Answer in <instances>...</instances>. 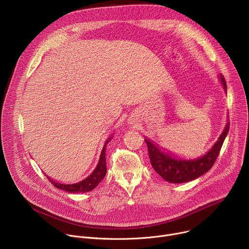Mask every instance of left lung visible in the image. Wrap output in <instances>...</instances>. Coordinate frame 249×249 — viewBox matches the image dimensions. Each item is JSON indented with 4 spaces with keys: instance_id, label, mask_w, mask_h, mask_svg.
Returning a JSON list of instances; mask_svg holds the SVG:
<instances>
[{
    "instance_id": "1",
    "label": "left lung",
    "mask_w": 249,
    "mask_h": 249,
    "mask_svg": "<svg viewBox=\"0 0 249 249\" xmlns=\"http://www.w3.org/2000/svg\"><path fill=\"white\" fill-rule=\"evenodd\" d=\"M220 79L224 89L227 91V84L222 75ZM229 129L230 122L227 123L223 133L212 149L206 155L194 160H177L174 156L161 151L151 140L146 139L151 164L164 180L170 183H183L194 180L210 170L215 163Z\"/></svg>"
}]
</instances>
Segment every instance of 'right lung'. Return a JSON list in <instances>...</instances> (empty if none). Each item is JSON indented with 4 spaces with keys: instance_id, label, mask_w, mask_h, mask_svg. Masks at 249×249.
<instances>
[{
    "instance_id": "obj_1",
    "label": "right lung",
    "mask_w": 249,
    "mask_h": 249,
    "mask_svg": "<svg viewBox=\"0 0 249 249\" xmlns=\"http://www.w3.org/2000/svg\"><path fill=\"white\" fill-rule=\"evenodd\" d=\"M112 137L108 138V140L105 142V145L102 149L100 158H99V161L95 167V169L92 171V173L88 176L87 178H85L84 180L78 182V183H73V184H62L59 183L53 179H51V177L47 176L48 180L56 187L59 188L61 190H64L66 192L69 193H85V192H89L93 190L98 183L104 178V176L106 174V159H105V148L106 145H107L108 142L111 140Z\"/></svg>"
}]
</instances>
